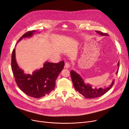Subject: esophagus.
I'll return each instance as SVG.
<instances>
[{"label": "esophagus", "mask_w": 129, "mask_h": 129, "mask_svg": "<svg viewBox=\"0 0 129 129\" xmlns=\"http://www.w3.org/2000/svg\"><path fill=\"white\" fill-rule=\"evenodd\" d=\"M70 67V64L69 63H65V65H64V68H66V69H69Z\"/></svg>", "instance_id": "esophagus-1"}]
</instances>
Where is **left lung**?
Segmentation results:
<instances>
[{"instance_id":"1","label":"left lung","mask_w":129,"mask_h":129,"mask_svg":"<svg viewBox=\"0 0 129 129\" xmlns=\"http://www.w3.org/2000/svg\"><path fill=\"white\" fill-rule=\"evenodd\" d=\"M95 31L98 34H99L102 36L109 35L108 34L102 33L100 31ZM117 65H118V67L119 68V61L117 63ZM118 71L119 69L117 70L116 74H117ZM71 76L73 84V85L76 90L79 92L81 94H82L85 98L87 99H94L101 96L106 92H107L113 86L115 82L113 80L112 81V83L109 86L107 87H104V88H93L91 85L89 84L85 83L84 80L83 79L82 77L74 71L71 70Z\"/></svg>"}]
</instances>
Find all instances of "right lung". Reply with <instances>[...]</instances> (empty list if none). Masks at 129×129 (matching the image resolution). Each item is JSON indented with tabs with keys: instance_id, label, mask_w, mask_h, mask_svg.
<instances>
[{
	"instance_id": "1",
	"label": "right lung",
	"mask_w": 129,
	"mask_h": 129,
	"mask_svg": "<svg viewBox=\"0 0 129 129\" xmlns=\"http://www.w3.org/2000/svg\"><path fill=\"white\" fill-rule=\"evenodd\" d=\"M36 33L29 31L22 36L18 43L25 38H29ZM64 66V61L52 63L46 61L43 68L34 71L32 74H26L19 68L16 59L15 48L12 55V69L15 81L19 88L27 95L34 98H41L49 94L54 90L55 81Z\"/></svg>"
}]
</instances>
